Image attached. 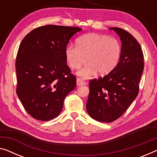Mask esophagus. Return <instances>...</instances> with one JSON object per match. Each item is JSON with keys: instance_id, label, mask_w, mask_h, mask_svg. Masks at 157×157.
Wrapping results in <instances>:
<instances>
[{"instance_id": "esophagus-1", "label": "esophagus", "mask_w": 157, "mask_h": 157, "mask_svg": "<svg viewBox=\"0 0 157 157\" xmlns=\"http://www.w3.org/2000/svg\"><path fill=\"white\" fill-rule=\"evenodd\" d=\"M76 83H77V86H84V85H86L87 83L86 81H84L83 79L81 78H78L76 80Z\"/></svg>"}]
</instances>
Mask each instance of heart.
Wrapping results in <instances>:
<instances>
[{
    "instance_id": "heart-1",
    "label": "heart",
    "mask_w": 157,
    "mask_h": 157,
    "mask_svg": "<svg viewBox=\"0 0 157 157\" xmlns=\"http://www.w3.org/2000/svg\"><path fill=\"white\" fill-rule=\"evenodd\" d=\"M121 47L117 39L106 35L88 33L78 38L76 45L66 48V58L72 69H77L89 64L78 71V75L89 78L98 71L100 74L109 73L119 61Z\"/></svg>"
}]
</instances>
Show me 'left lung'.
<instances>
[{
	"mask_svg": "<svg viewBox=\"0 0 157 157\" xmlns=\"http://www.w3.org/2000/svg\"><path fill=\"white\" fill-rule=\"evenodd\" d=\"M119 36L122 43L119 63L107 75L89 82L86 109L98 121L110 123L124 114L139 93L144 69L140 45L123 29L109 28Z\"/></svg>",
	"mask_w": 157,
	"mask_h": 157,
	"instance_id": "1",
	"label": "left lung"
}]
</instances>
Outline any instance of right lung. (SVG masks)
<instances>
[{
    "mask_svg": "<svg viewBox=\"0 0 157 157\" xmlns=\"http://www.w3.org/2000/svg\"><path fill=\"white\" fill-rule=\"evenodd\" d=\"M78 27L48 25L23 38L17 54L16 92L33 119L46 121L58 116L76 78L67 64L66 48Z\"/></svg>",
    "mask_w": 157,
    "mask_h": 157,
    "instance_id": "right-lung-1",
    "label": "right lung"
}]
</instances>
